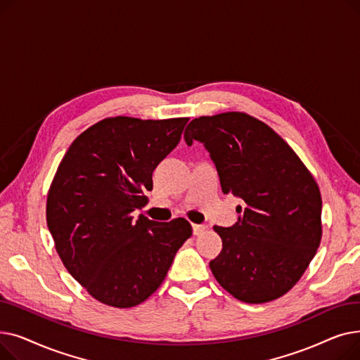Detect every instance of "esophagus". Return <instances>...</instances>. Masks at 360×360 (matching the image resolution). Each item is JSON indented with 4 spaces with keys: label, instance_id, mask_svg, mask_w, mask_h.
<instances>
[{
    "label": "esophagus",
    "instance_id": "obj_1",
    "mask_svg": "<svg viewBox=\"0 0 360 360\" xmlns=\"http://www.w3.org/2000/svg\"><path fill=\"white\" fill-rule=\"evenodd\" d=\"M207 231V226H204V224H193V232H194V235H202L204 232Z\"/></svg>",
    "mask_w": 360,
    "mask_h": 360
}]
</instances>
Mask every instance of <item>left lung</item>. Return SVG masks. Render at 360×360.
Returning a JSON list of instances; mask_svg holds the SVG:
<instances>
[{
	"label": "left lung",
	"mask_w": 360,
	"mask_h": 360,
	"mask_svg": "<svg viewBox=\"0 0 360 360\" xmlns=\"http://www.w3.org/2000/svg\"><path fill=\"white\" fill-rule=\"evenodd\" d=\"M216 165L221 191L243 200L232 228L214 226L223 242L210 261L219 285L245 304L286 295L307 271L323 236L316 181L293 148L245 112L200 117L185 129Z\"/></svg>",
	"instance_id": "8db88e82"
}]
</instances>
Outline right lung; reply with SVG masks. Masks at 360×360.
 Returning a JSON list of instances; mask_svg holds the SVG:
<instances>
[{
  "mask_svg": "<svg viewBox=\"0 0 360 360\" xmlns=\"http://www.w3.org/2000/svg\"><path fill=\"white\" fill-rule=\"evenodd\" d=\"M188 120L105 118L71 143L56 169L48 229L64 267L101 304H141L193 235L182 217L159 223L132 216L148 202L153 170L178 146Z\"/></svg>",
  "mask_w": 360,
  "mask_h": 360,
  "instance_id": "add662e5",
  "label": "right lung"
}]
</instances>
